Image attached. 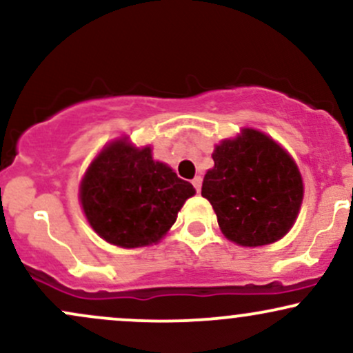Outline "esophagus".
Segmentation results:
<instances>
[{
    "instance_id": "esophagus-1",
    "label": "esophagus",
    "mask_w": 353,
    "mask_h": 353,
    "mask_svg": "<svg viewBox=\"0 0 353 353\" xmlns=\"http://www.w3.org/2000/svg\"><path fill=\"white\" fill-rule=\"evenodd\" d=\"M192 185H194V188H196L197 192H199L201 188H202V177H201V176L194 177V179H192Z\"/></svg>"
}]
</instances>
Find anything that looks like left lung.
Returning <instances> with one entry per match:
<instances>
[{"instance_id":"left-lung-1","label":"left lung","mask_w":353,"mask_h":353,"mask_svg":"<svg viewBox=\"0 0 353 353\" xmlns=\"http://www.w3.org/2000/svg\"><path fill=\"white\" fill-rule=\"evenodd\" d=\"M214 168L202 182L229 241L255 247L272 244L292 228L303 197L302 177L294 159L255 129L225 139L212 154Z\"/></svg>"}]
</instances>
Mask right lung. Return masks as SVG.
Wrapping results in <instances>:
<instances>
[{
	"label": "right lung",
	"mask_w": 353,
	"mask_h": 353,
	"mask_svg": "<svg viewBox=\"0 0 353 353\" xmlns=\"http://www.w3.org/2000/svg\"><path fill=\"white\" fill-rule=\"evenodd\" d=\"M194 194L190 182L152 159L151 148L136 149L121 139L89 165L79 199L104 241L132 249L159 241Z\"/></svg>",
	"instance_id": "1"
}]
</instances>
